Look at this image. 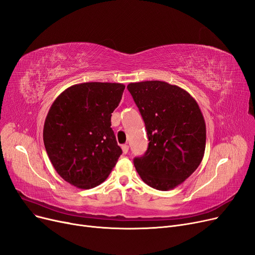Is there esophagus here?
I'll return each instance as SVG.
<instances>
[{"label": "esophagus", "mask_w": 255, "mask_h": 255, "mask_svg": "<svg viewBox=\"0 0 255 255\" xmlns=\"http://www.w3.org/2000/svg\"><path fill=\"white\" fill-rule=\"evenodd\" d=\"M122 150H123V153H124V154H127V153H128V150H129V146L126 145V143H125V145L122 146Z\"/></svg>", "instance_id": "34e87169"}]
</instances>
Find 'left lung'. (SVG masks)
Instances as JSON below:
<instances>
[{
	"label": "left lung",
	"mask_w": 255,
	"mask_h": 255,
	"mask_svg": "<svg viewBox=\"0 0 255 255\" xmlns=\"http://www.w3.org/2000/svg\"><path fill=\"white\" fill-rule=\"evenodd\" d=\"M127 88L149 138L146 153L134 158V167L153 189L173 190L197 170L204 156L206 127L201 110L183 88L167 82H135Z\"/></svg>",
	"instance_id": "left-lung-1"
}]
</instances>
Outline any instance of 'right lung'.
Wrapping results in <instances>:
<instances>
[{"label": "right lung", "mask_w": 255, "mask_h": 255, "mask_svg": "<svg viewBox=\"0 0 255 255\" xmlns=\"http://www.w3.org/2000/svg\"><path fill=\"white\" fill-rule=\"evenodd\" d=\"M124 90L121 83L75 84L51 105L43 125V143L54 169L66 182L93 189L114 169L122 149L110 119Z\"/></svg>", "instance_id": "1"}]
</instances>
